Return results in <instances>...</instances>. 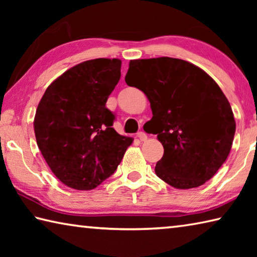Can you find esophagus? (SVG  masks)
Instances as JSON below:
<instances>
[{"label": "esophagus", "mask_w": 257, "mask_h": 257, "mask_svg": "<svg viewBox=\"0 0 257 257\" xmlns=\"http://www.w3.org/2000/svg\"><path fill=\"white\" fill-rule=\"evenodd\" d=\"M137 137L139 138V141H141V142H145L147 139V135L144 132H139L137 134Z\"/></svg>", "instance_id": "1"}]
</instances>
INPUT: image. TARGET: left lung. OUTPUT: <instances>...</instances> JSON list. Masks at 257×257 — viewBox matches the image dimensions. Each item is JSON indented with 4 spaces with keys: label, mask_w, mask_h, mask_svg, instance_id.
<instances>
[{
    "label": "left lung",
    "mask_w": 257,
    "mask_h": 257,
    "mask_svg": "<svg viewBox=\"0 0 257 257\" xmlns=\"http://www.w3.org/2000/svg\"><path fill=\"white\" fill-rule=\"evenodd\" d=\"M124 80L150 99L153 116L144 127L164 149L156 176L178 189L210 180L227 160L236 132L219 85L201 68L168 56L132 60Z\"/></svg>",
    "instance_id": "8db88e82"
}]
</instances>
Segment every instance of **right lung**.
Instances as JSON below:
<instances>
[{
	"instance_id": "add662e5",
	"label": "right lung",
	"mask_w": 257,
	"mask_h": 257,
	"mask_svg": "<svg viewBox=\"0 0 257 257\" xmlns=\"http://www.w3.org/2000/svg\"><path fill=\"white\" fill-rule=\"evenodd\" d=\"M119 59H95L69 69L47 87L34 120L43 158L70 188L90 190L114 173L133 138L112 128L105 106L121 76Z\"/></svg>"
}]
</instances>
